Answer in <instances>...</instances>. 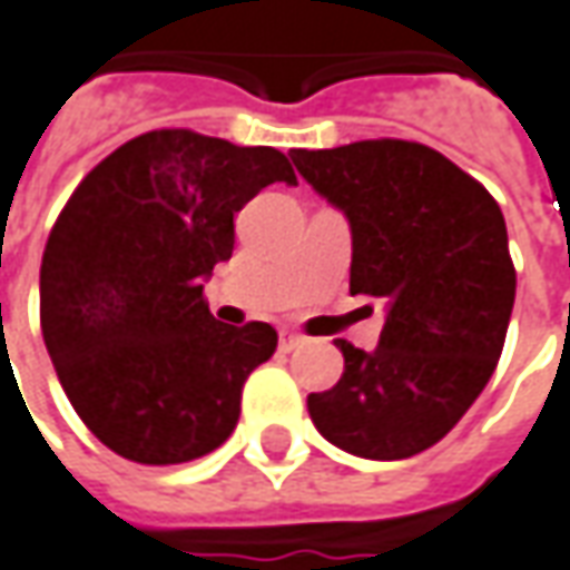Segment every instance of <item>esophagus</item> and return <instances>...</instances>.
<instances>
[{
	"label": "esophagus",
	"mask_w": 570,
	"mask_h": 570,
	"mask_svg": "<svg viewBox=\"0 0 570 570\" xmlns=\"http://www.w3.org/2000/svg\"><path fill=\"white\" fill-rule=\"evenodd\" d=\"M278 345H282V351H294L297 345H304V335H297V332H282V335H278Z\"/></svg>",
	"instance_id": "34e87169"
}]
</instances>
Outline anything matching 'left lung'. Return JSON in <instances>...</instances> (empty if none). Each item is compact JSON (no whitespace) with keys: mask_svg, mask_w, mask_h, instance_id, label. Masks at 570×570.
I'll return each instance as SVG.
<instances>
[{"mask_svg":"<svg viewBox=\"0 0 570 570\" xmlns=\"http://www.w3.org/2000/svg\"><path fill=\"white\" fill-rule=\"evenodd\" d=\"M292 159L351 225V294L385 304L373 351L335 342L345 373L307 399L311 420L342 452L411 458L468 414L499 364L518 285L505 216L476 178L414 140Z\"/></svg>","mask_w":570,"mask_h":570,"instance_id":"1","label":"left lung"}]
</instances>
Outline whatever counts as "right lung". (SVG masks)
Here are the masks:
<instances>
[{"label": "right lung", "instance_id": "add662e5", "mask_svg": "<svg viewBox=\"0 0 570 570\" xmlns=\"http://www.w3.org/2000/svg\"><path fill=\"white\" fill-rule=\"evenodd\" d=\"M273 181L297 185L285 153L163 128L109 153L68 197L43 250L40 326L106 449L185 464L232 436L244 380L278 335L223 326L204 278L232 257L235 213Z\"/></svg>", "mask_w": 570, "mask_h": 570}]
</instances>
